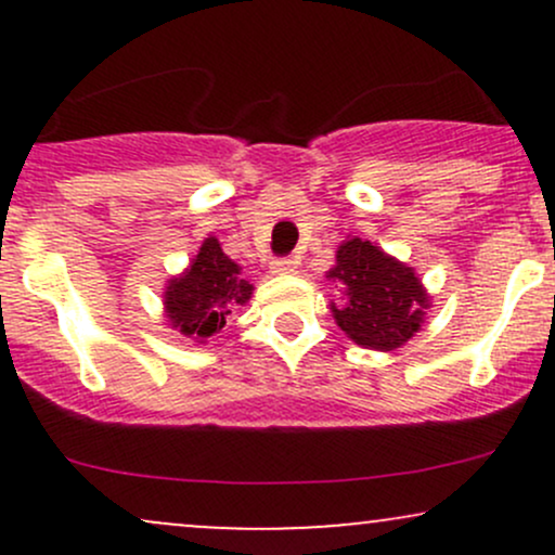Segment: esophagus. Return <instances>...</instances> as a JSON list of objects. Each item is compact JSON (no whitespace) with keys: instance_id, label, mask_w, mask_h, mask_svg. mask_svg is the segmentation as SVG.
I'll list each match as a JSON object with an SVG mask.
<instances>
[{"instance_id":"esophagus-1","label":"esophagus","mask_w":555,"mask_h":555,"mask_svg":"<svg viewBox=\"0 0 555 555\" xmlns=\"http://www.w3.org/2000/svg\"><path fill=\"white\" fill-rule=\"evenodd\" d=\"M271 271L273 273H295L297 271V260L295 258H289V256H284V258H273L271 260Z\"/></svg>"}]
</instances>
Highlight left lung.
Listing matches in <instances>:
<instances>
[{
	"label": "left lung",
	"mask_w": 555,
	"mask_h": 555,
	"mask_svg": "<svg viewBox=\"0 0 555 555\" xmlns=\"http://www.w3.org/2000/svg\"><path fill=\"white\" fill-rule=\"evenodd\" d=\"M326 279L339 284L344 295L341 305H331L336 323L367 349L388 352L410 341L430 308L415 271L386 256L371 240L344 242Z\"/></svg>",
	"instance_id": "8db88e82"
}]
</instances>
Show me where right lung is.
Listing matches in <instances>:
<instances>
[{
  "label": "right lung",
  "instance_id": "obj_1",
  "mask_svg": "<svg viewBox=\"0 0 555 555\" xmlns=\"http://www.w3.org/2000/svg\"><path fill=\"white\" fill-rule=\"evenodd\" d=\"M253 284L240 276V266L224 256L219 240L208 237L184 276L171 279L164 295L169 326L203 341L224 328L229 313L245 305Z\"/></svg>",
  "mask_w": 555,
  "mask_h": 555
}]
</instances>
